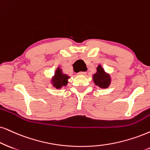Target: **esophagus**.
<instances>
[{
  "mask_svg": "<svg viewBox=\"0 0 150 150\" xmlns=\"http://www.w3.org/2000/svg\"><path fill=\"white\" fill-rule=\"evenodd\" d=\"M78 75H85L86 74V72H79L78 73Z\"/></svg>",
  "mask_w": 150,
  "mask_h": 150,
  "instance_id": "34e87169",
  "label": "esophagus"
}]
</instances>
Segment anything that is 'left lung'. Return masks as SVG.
Listing matches in <instances>:
<instances>
[{"instance_id": "obj_1", "label": "left lung", "mask_w": 150, "mask_h": 150, "mask_svg": "<svg viewBox=\"0 0 150 150\" xmlns=\"http://www.w3.org/2000/svg\"><path fill=\"white\" fill-rule=\"evenodd\" d=\"M94 83L102 88H106L111 84V77L109 74L106 73L101 65L97 67V72L93 76Z\"/></svg>"}]
</instances>
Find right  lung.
<instances>
[{"label": "right lung", "mask_w": 150, "mask_h": 150, "mask_svg": "<svg viewBox=\"0 0 150 150\" xmlns=\"http://www.w3.org/2000/svg\"><path fill=\"white\" fill-rule=\"evenodd\" d=\"M70 78L66 74H63L62 70L57 68L54 73V78L52 79V84L56 88H60L62 86H66L68 84V79Z\"/></svg>", "instance_id": "add662e5"}]
</instances>
